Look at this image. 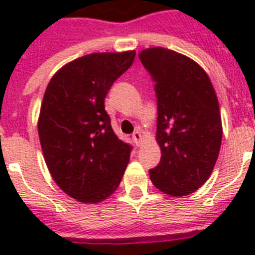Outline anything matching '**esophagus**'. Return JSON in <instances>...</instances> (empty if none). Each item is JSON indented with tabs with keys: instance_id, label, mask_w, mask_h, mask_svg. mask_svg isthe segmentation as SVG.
Instances as JSON below:
<instances>
[{
	"instance_id": "esophagus-1",
	"label": "esophagus",
	"mask_w": 255,
	"mask_h": 255,
	"mask_svg": "<svg viewBox=\"0 0 255 255\" xmlns=\"http://www.w3.org/2000/svg\"><path fill=\"white\" fill-rule=\"evenodd\" d=\"M132 140L135 141V144L137 145V147H140L141 143H143V135H141V132L140 131L133 132V133H132Z\"/></svg>"
}]
</instances>
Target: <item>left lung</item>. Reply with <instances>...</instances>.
<instances>
[{"mask_svg":"<svg viewBox=\"0 0 255 255\" xmlns=\"http://www.w3.org/2000/svg\"><path fill=\"white\" fill-rule=\"evenodd\" d=\"M139 58L155 82L157 98L161 159L149 169L151 181L174 197L193 193L209 178L221 148L217 95L201 66L182 54L152 47Z\"/></svg>","mask_w":255,"mask_h":255,"instance_id":"8db88e82","label":"left lung"}]
</instances>
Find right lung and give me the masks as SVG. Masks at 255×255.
I'll return each mask as SVG.
<instances>
[{"mask_svg": "<svg viewBox=\"0 0 255 255\" xmlns=\"http://www.w3.org/2000/svg\"><path fill=\"white\" fill-rule=\"evenodd\" d=\"M135 50L94 53L70 62L46 88L38 133L50 174L70 197L98 204L119 186L132 147L115 135L104 99Z\"/></svg>", "mask_w": 255, "mask_h": 255, "instance_id": "obj_1", "label": "right lung"}]
</instances>
